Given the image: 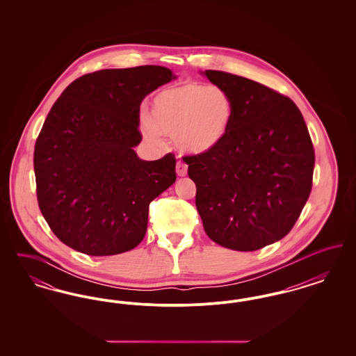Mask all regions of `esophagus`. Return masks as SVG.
Segmentation results:
<instances>
[{
  "label": "esophagus",
  "mask_w": 356,
  "mask_h": 356,
  "mask_svg": "<svg viewBox=\"0 0 356 356\" xmlns=\"http://www.w3.org/2000/svg\"><path fill=\"white\" fill-rule=\"evenodd\" d=\"M176 173H177V176H180V177L186 176V173H188V165H186V163L179 161V163L176 164Z\"/></svg>",
  "instance_id": "obj_1"
}]
</instances>
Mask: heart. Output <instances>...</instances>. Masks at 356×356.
<instances>
[{
    "instance_id": "heart-1",
    "label": "heart",
    "mask_w": 356,
    "mask_h": 356,
    "mask_svg": "<svg viewBox=\"0 0 356 356\" xmlns=\"http://www.w3.org/2000/svg\"><path fill=\"white\" fill-rule=\"evenodd\" d=\"M234 120L235 104L224 88L186 83L154 96L151 119L143 118L141 129L149 140L156 141L164 134L173 137L181 151L204 154L225 141Z\"/></svg>"
}]
</instances>
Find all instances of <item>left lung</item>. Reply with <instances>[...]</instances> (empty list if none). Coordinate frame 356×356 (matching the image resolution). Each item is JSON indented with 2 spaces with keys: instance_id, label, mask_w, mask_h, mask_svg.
Wrapping results in <instances>:
<instances>
[{
  "instance_id": "1",
  "label": "left lung",
  "mask_w": 356,
  "mask_h": 356,
  "mask_svg": "<svg viewBox=\"0 0 356 356\" xmlns=\"http://www.w3.org/2000/svg\"><path fill=\"white\" fill-rule=\"evenodd\" d=\"M202 74L231 95L235 120L218 149L184 159L196 208L216 244L256 251L283 238L299 219L312 186V141L291 99L236 74Z\"/></svg>"
}]
</instances>
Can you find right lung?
<instances>
[{
  "mask_svg": "<svg viewBox=\"0 0 356 356\" xmlns=\"http://www.w3.org/2000/svg\"><path fill=\"white\" fill-rule=\"evenodd\" d=\"M175 79L157 65L104 69L74 80L51 106L34 147L37 200L70 248L109 256L145 236L149 204L175 183L176 159L137 156L140 105Z\"/></svg>",
  "mask_w": 356,
  "mask_h": 356,
  "instance_id": "right-lung-1",
  "label": "right lung"
}]
</instances>
